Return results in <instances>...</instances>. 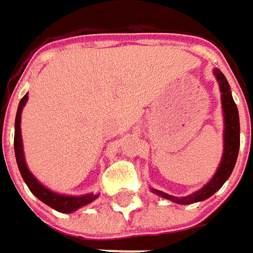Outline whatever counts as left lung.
Segmentation results:
<instances>
[{
    "instance_id": "left-lung-1",
    "label": "left lung",
    "mask_w": 253,
    "mask_h": 253,
    "mask_svg": "<svg viewBox=\"0 0 253 253\" xmlns=\"http://www.w3.org/2000/svg\"><path fill=\"white\" fill-rule=\"evenodd\" d=\"M214 74L217 77L221 88V100H222V110H224V125H225V131H224V155L219 163V168L217 173L214 174V177L210 180L209 183L199 191L190 194L187 197H174L166 194L163 191H159L156 189H152V191L158 196H162L165 199L171 200L173 203L177 204H191V203H197L203 200L211 197L217 190L221 189V186L227 181L232 170L235 168L237 158H238L239 152V115L237 104L234 102V98L229 91V84L225 79V76L221 73L219 70H214Z\"/></svg>"
}]
</instances>
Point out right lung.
Returning <instances> with one entry per match:
<instances>
[{"label": "right lung", "mask_w": 253, "mask_h": 253, "mask_svg": "<svg viewBox=\"0 0 253 253\" xmlns=\"http://www.w3.org/2000/svg\"><path fill=\"white\" fill-rule=\"evenodd\" d=\"M28 101V94H25L22 100L19 101L18 105V111H16V117H15V136H14V148H15V158H16V163H18V169L21 171V176L25 180L26 186L29 190L34 193L35 196L41 201H43L44 204H47L49 207H52L59 212H73L77 209L90 204L92 200L97 199L95 194H85V196H80V197H70V196H62L53 193L49 189L43 187L38 180L35 179L34 174L29 171L26 168L24 158V149H22V138H21V112L24 105Z\"/></svg>", "instance_id": "obj_1"}]
</instances>
